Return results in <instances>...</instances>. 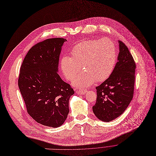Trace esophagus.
Instances as JSON below:
<instances>
[{
  "instance_id": "obj_1",
  "label": "esophagus",
  "mask_w": 156,
  "mask_h": 156,
  "mask_svg": "<svg viewBox=\"0 0 156 156\" xmlns=\"http://www.w3.org/2000/svg\"><path fill=\"white\" fill-rule=\"evenodd\" d=\"M76 92V94H84L87 93V90H78Z\"/></svg>"
}]
</instances>
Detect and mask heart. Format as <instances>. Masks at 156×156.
<instances>
[{
    "label": "heart",
    "mask_w": 156,
    "mask_h": 156,
    "mask_svg": "<svg viewBox=\"0 0 156 156\" xmlns=\"http://www.w3.org/2000/svg\"><path fill=\"white\" fill-rule=\"evenodd\" d=\"M71 56H64L60 61L63 75L72 80L81 71L84 72L75 78L73 85L78 88L91 86L95 81H104L112 74L118 55L114 42L105 38L81 42L71 50Z\"/></svg>",
    "instance_id": "1"
}]
</instances>
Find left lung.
<instances>
[{
    "label": "left lung",
    "instance_id": "1",
    "mask_svg": "<svg viewBox=\"0 0 156 156\" xmlns=\"http://www.w3.org/2000/svg\"><path fill=\"white\" fill-rule=\"evenodd\" d=\"M118 62L110 76L96 87L97 98L93 111L100 120L109 122L121 116L133 98L136 63L129 50L118 41Z\"/></svg>",
    "mask_w": 156,
    "mask_h": 156
}]
</instances>
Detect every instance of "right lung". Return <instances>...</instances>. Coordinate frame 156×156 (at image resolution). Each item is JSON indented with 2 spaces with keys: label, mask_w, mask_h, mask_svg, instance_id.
<instances>
[{
  "label": "right lung",
  "mask_w": 156,
  "mask_h": 156,
  "mask_svg": "<svg viewBox=\"0 0 156 156\" xmlns=\"http://www.w3.org/2000/svg\"><path fill=\"white\" fill-rule=\"evenodd\" d=\"M63 38L47 39L28 51L20 67L19 88L29 115L37 122L58 127L69 113V100L75 91L59 76Z\"/></svg>",
  "instance_id": "obj_1"
}]
</instances>
